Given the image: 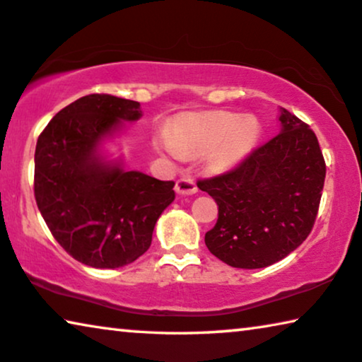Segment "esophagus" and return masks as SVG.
<instances>
[{
  "instance_id": "1",
  "label": "esophagus",
  "mask_w": 362,
  "mask_h": 362,
  "mask_svg": "<svg viewBox=\"0 0 362 362\" xmlns=\"http://www.w3.org/2000/svg\"><path fill=\"white\" fill-rule=\"evenodd\" d=\"M175 192L177 195H195L198 192V187L192 179H180L175 183Z\"/></svg>"
}]
</instances>
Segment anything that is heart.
I'll return each instance as SVG.
<instances>
[{
	"instance_id": "obj_1",
	"label": "heart",
	"mask_w": 362,
	"mask_h": 362,
	"mask_svg": "<svg viewBox=\"0 0 362 362\" xmlns=\"http://www.w3.org/2000/svg\"><path fill=\"white\" fill-rule=\"evenodd\" d=\"M260 136L255 117L233 112L192 113L177 120L169 129V139H159L158 148L172 159L203 154L214 149V163L230 167L249 156Z\"/></svg>"
}]
</instances>
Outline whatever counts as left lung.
Listing matches in <instances>:
<instances>
[{"label":"left lung","mask_w":362,"mask_h":362,"mask_svg":"<svg viewBox=\"0 0 362 362\" xmlns=\"http://www.w3.org/2000/svg\"><path fill=\"white\" fill-rule=\"evenodd\" d=\"M281 129L234 170L199 180L219 206L204 235L208 250L229 267L273 265L310 234L325 182V160L309 125L279 109Z\"/></svg>","instance_id":"1"}]
</instances>
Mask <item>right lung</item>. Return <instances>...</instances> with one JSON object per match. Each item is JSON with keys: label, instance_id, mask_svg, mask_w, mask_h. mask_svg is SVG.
I'll list each match as a JSON object with an SVG mask.
<instances>
[{"label": "right lung", "instance_id": "right-lung-1", "mask_svg": "<svg viewBox=\"0 0 362 362\" xmlns=\"http://www.w3.org/2000/svg\"><path fill=\"white\" fill-rule=\"evenodd\" d=\"M139 102L90 94L57 113L37 139L35 202L58 244L93 268H122L149 249L174 182L128 170L109 144Z\"/></svg>", "mask_w": 362, "mask_h": 362}]
</instances>
